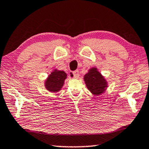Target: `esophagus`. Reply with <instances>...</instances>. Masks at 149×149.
I'll return each mask as SVG.
<instances>
[{
    "label": "esophagus",
    "mask_w": 149,
    "mask_h": 149,
    "mask_svg": "<svg viewBox=\"0 0 149 149\" xmlns=\"http://www.w3.org/2000/svg\"><path fill=\"white\" fill-rule=\"evenodd\" d=\"M72 74V76L74 77V78H77V79H78V78L79 77V70H75V71H73L71 72Z\"/></svg>",
    "instance_id": "obj_1"
}]
</instances>
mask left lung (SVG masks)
<instances>
[{"mask_svg":"<svg viewBox=\"0 0 149 149\" xmlns=\"http://www.w3.org/2000/svg\"><path fill=\"white\" fill-rule=\"evenodd\" d=\"M85 84L92 94L100 95L108 87L107 82L96 67H92L84 76Z\"/></svg>","mask_w":149,"mask_h":149,"instance_id":"obj_1","label":"left lung"}]
</instances>
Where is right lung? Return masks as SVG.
<instances>
[{"label": "right lung", "mask_w": 149, "mask_h": 149, "mask_svg": "<svg viewBox=\"0 0 149 149\" xmlns=\"http://www.w3.org/2000/svg\"><path fill=\"white\" fill-rule=\"evenodd\" d=\"M67 79V74L63 70L55 69L51 72L45 80L46 89L50 92H57L63 87L65 80Z\"/></svg>", "instance_id": "add662e5"}]
</instances>
